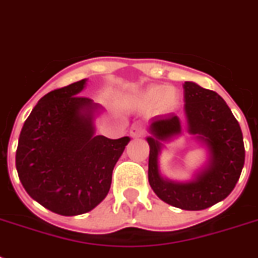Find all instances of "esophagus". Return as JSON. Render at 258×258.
<instances>
[{
  "label": "esophagus",
  "instance_id": "1",
  "mask_svg": "<svg viewBox=\"0 0 258 258\" xmlns=\"http://www.w3.org/2000/svg\"><path fill=\"white\" fill-rule=\"evenodd\" d=\"M130 133H131L133 137H142V135L145 134V125L142 124L141 121H137V123H134L133 124Z\"/></svg>",
  "mask_w": 258,
  "mask_h": 258
}]
</instances>
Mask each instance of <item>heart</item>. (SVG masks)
<instances>
[{
  "mask_svg": "<svg viewBox=\"0 0 258 258\" xmlns=\"http://www.w3.org/2000/svg\"><path fill=\"white\" fill-rule=\"evenodd\" d=\"M146 104H154L159 112H169L178 104V93L174 88H165L162 86H154L147 89L143 96Z\"/></svg>",
  "mask_w": 258,
  "mask_h": 258,
  "instance_id": "heart-1",
  "label": "heart"
}]
</instances>
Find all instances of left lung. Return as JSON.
<instances>
[{
    "instance_id": "obj_1",
    "label": "left lung",
    "mask_w": 258,
    "mask_h": 258,
    "mask_svg": "<svg viewBox=\"0 0 258 258\" xmlns=\"http://www.w3.org/2000/svg\"><path fill=\"white\" fill-rule=\"evenodd\" d=\"M184 112L188 131L208 146V167L187 183L166 180L159 174L158 155L161 141L180 134L175 115L154 117L150 124L149 182L166 204L183 210H204L225 200L240 179L245 162L242 131L225 100L214 91L184 82Z\"/></svg>"
}]
</instances>
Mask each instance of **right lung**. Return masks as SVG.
<instances>
[{
  "mask_svg": "<svg viewBox=\"0 0 258 258\" xmlns=\"http://www.w3.org/2000/svg\"><path fill=\"white\" fill-rule=\"evenodd\" d=\"M86 79L42 96L22 125L16 167L34 201L61 216L96 208L108 194L112 170L130 142L95 135L99 105L82 96Z\"/></svg>",
  "mask_w": 258,
  "mask_h": 258,
  "instance_id": "right-lung-1",
  "label": "right lung"
}]
</instances>
